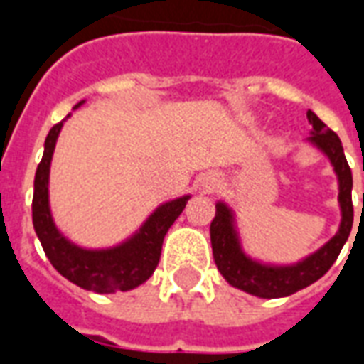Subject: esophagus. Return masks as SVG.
<instances>
[{
  "label": "esophagus",
  "mask_w": 364,
  "mask_h": 364,
  "mask_svg": "<svg viewBox=\"0 0 364 364\" xmlns=\"http://www.w3.org/2000/svg\"><path fill=\"white\" fill-rule=\"evenodd\" d=\"M220 185V177L216 173H206L205 179H203V187L205 189H216Z\"/></svg>",
  "instance_id": "34e87169"
}]
</instances>
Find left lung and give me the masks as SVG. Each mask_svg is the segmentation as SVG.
<instances>
[{
  "mask_svg": "<svg viewBox=\"0 0 364 364\" xmlns=\"http://www.w3.org/2000/svg\"><path fill=\"white\" fill-rule=\"evenodd\" d=\"M312 124V136L308 138L314 146H318L331 161L339 179V206H341V226L336 236L328 244L312 253L310 257L300 261L296 265L274 267L263 265L259 261L250 259L237 240L234 228V214L224 203L216 205V216L210 222V244L216 267L222 277L236 289L250 292L259 298H281L294 294L296 290L310 287L312 282L321 279L328 273L329 267L336 263L337 255L347 242L353 228V175L351 167L347 164L343 154V146L339 136L329 130L312 111L306 112ZM364 208V197H363Z\"/></svg>",
  "mask_w": 364,
  "mask_h": 364,
  "instance_id": "8db88e82",
  "label": "left lung"
}]
</instances>
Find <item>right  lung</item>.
Wrapping results in <instances>:
<instances>
[{
    "label": "right lung",
    "instance_id": "right-lung-1",
    "mask_svg": "<svg viewBox=\"0 0 364 364\" xmlns=\"http://www.w3.org/2000/svg\"><path fill=\"white\" fill-rule=\"evenodd\" d=\"M83 103V101H82ZM80 103V105H82ZM75 105V109L80 107ZM62 122L54 124L44 142V154L36 167L33 193V226L46 257L62 277L93 292H117L136 289L151 277L159 263L167 230L177 220L189 195L169 200L151 214L144 226L124 244L111 250H83L62 236L52 220L48 206V173Z\"/></svg>",
    "mask_w": 364,
    "mask_h": 364
}]
</instances>
